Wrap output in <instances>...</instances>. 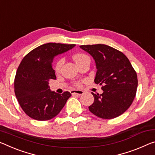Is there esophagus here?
<instances>
[{"label": "esophagus", "mask_w": 155, "mask_h": 155, "mask_svg": "<svg viewBox=\"0 0 155 155\" xmlns=\"http://www.w3.org/2000/svg\"><path fill=\"white\" fill-rule=\"evenodd\" d=\"M71 94H72V95H82L83 93V91L82 90H71L70 91Z\"/></svg>", "instance_id": "34e87169"}]
</instances>
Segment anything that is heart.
Here are the masks:
<instances>
[{"instance_id":"obj_1","label":"heart","mask_w":155,"mask_h":155,"mask_svg":"<svg viewBox=\"0 0 155 155\" xmlns=\"http://www.w3.org/2000/svg\"><path fill=\"white\" fill-rule=\"evenodd\" d=\"M74 60L77 63V65H78V64H80V63H81L83 61L86 59V58H88V56L87 55L84 54H75L74 56ZM63 59H60L59 61H58L57 63H56V64L55 65V71L56 72H59L61 67H62L63 65ZM77 86H80L81 85V83H77Z\"/></svg>"}]
</instances>
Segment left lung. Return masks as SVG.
<instances>
[{"mask_svg": "<svg viewBox=\"0 0 155 155\" xmlns=\"http://www.w3.org/2000/svg\"><path fill=\"white\" fill-rule=\"evenodd\" d=\"M80 48L94 59L97 69L94 83L102 85L104 91L100 95L92 92L94 101L89 110L101 119L120 116L133 102L138 85L137 73L129 59L121 51L104 44Z\"/></svg>", "mask_w": 155, "mask_h": 155, "instance_id": "left-lung-1", "label": "left lung"}]
</instances>
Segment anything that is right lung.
<instances>
[{"label": "right lung", "mask_w": 155, "mask_h": 155, "mask_svg": "<svg viewBox=\"0 0 155 155\" xmlns=\"http://www.w3.org/2000/svg\"><path fill=\"white\" fill-rule=\"evenodd\" d=\"M74 44L48 43L34 49L21 61L14 79V92L21 108L38 121L55 117L71 97L69 92L58 94L50 89L56 79L52 63L54 56L72 49Z\"/></svg>", "instance_id": "obj_1"}]
</instances>
